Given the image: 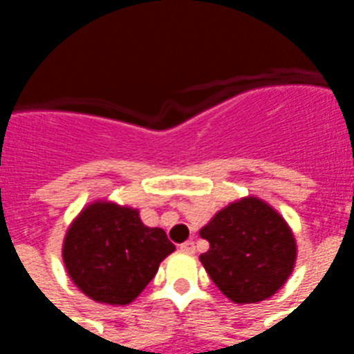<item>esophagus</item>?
<instances>
[{"label":"esophagus","instance_id":"1","mask_svg":"<svg viewBox=\"0 0 354 354\" xmlns=\"http://www.w3.org/2000/svg\"><path fill=\"white\" fill-rule=\"evenodd\" d=\"M180 250L185 254H193L195 252V243H193V241H185V243L180 245Z\"/></svg>","mask_w":354,"mask_h":354}]
</instances>
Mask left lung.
I'll return each instance as SVG.
<instances>
[{"label": "left lung", "mask_w": 354, "mask_h": 354, "mask_svg": "<svg viewBox=\"0 0 354 354\" xmlns=\"http://www.w3.org/2000/svg\"><path fill=\"white\" fill-rule=\"evenodd\" d=\"M210 248L199 260L210 279L235 304L271 297L296 263V241L277 210L246 197L220 210L199 231Z\"/></svg>", "instance_id": "1"}]
</instances>
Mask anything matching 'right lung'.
I'll return each mask as SVG.
<instances>
[{"label":"right lung","instance_id":"add662e5","mask_svg":"<svg viewBox=\"0 0 354 354\" xmlns=\"http://www.w3.org/2000/svg\"><path fill=\"white\" fill-rule=\"evenodd\" d=\"M174 245L142 223L136 208L96 201L66 233L62 258L77 288L98 304L127 305L153 279Z\"/></svg>","mask_w":354,"mask_h":354}]
</instances>
